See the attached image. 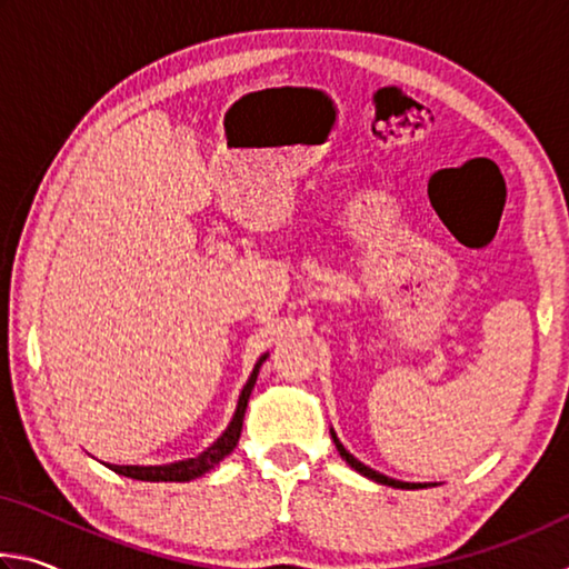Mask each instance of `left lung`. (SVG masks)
I'll return each mask as SVG.
<instances>
[{
    "instance_id": "8db88e82",
    "label": "left lung",
    "mask_w": 569,
    "mask_h": 569,
    "mask_svg": "<svg viewBox=\"0 0 569 569\" xmlns=\"http://www.w3.org/2000/svg\"><path fill=\"white\" fill-rule=\"evenodd\" d=\"M331 439H333V445H336V449H339V455H341V459H346V465H349L351 469H356L359 471V475H363V477H369V479H373V481H379V485H387V487H397V489H423V487H429L427 481H399V479H391V477H387V475H381V471H377V469H371V467H366L363 461H359L356 459L349 449H346L341 441H339V437H336V431L331 429Z\"/></svg>"
}]
</instances>
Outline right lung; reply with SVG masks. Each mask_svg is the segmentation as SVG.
Instances as JSON below:
<instances>
[{"label":"right lung","mask_w":569,"mask_h":569,"mask_svg":"<svg viewBox=\"0 0 569 569\" xmlns=\"http://www.w3.org/2000/svg\"><path fill=\"white\" fill-rule=\"evenodd\" d=\"M266 359H268V353H263L261 359L256 361L253 371H250L246 387L238 397V407H236L233 419H230L223 435H220L206 451H200L198 457L170 461V465H148V467H142V465H122V467L120 465H108V467L112 471H118V475H122V477L140 479V481H190L196 477H203L206 471H210L216 465H220V461H223L230 455V451L236 449L238 439H240V429H243V417H246L250 391H253V387H256L258 371H261V366H263Z\"/></svg>","instance_id":"1"}]
</instances>
